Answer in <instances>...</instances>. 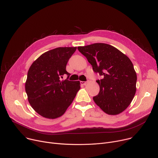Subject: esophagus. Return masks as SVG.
Masks as SVG:
<instances>
[{"instance_id": "obj_1", "label": "esophagus", "mask_w": 158, "mask_h": 158, "mask_svg": "<svg viewBox=\"0 0 158 158\" xmlns=\"http://www.w3.org/2000/svg\"><path fill=\"white\" fill-rule=\"evenodd\" d=\"M87 82V81H80V83H81V85H86Z\"/></svg>"}]
</instances>
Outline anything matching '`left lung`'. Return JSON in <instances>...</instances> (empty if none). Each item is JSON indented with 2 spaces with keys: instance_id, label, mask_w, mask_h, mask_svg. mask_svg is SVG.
I'll return each instance as SVG.
<instances>
[{
  "instance_id": "8db88e82",
  "label": "left lung",
  "mask_w": 158,
  "mask_h": 158,
  "mask_svg": "<svg viewBox=\"0 0 158 158\" xmlns=\"http://www.w3.org/2000/svg\"><path fill=\"white\" fill-rule=\"evenodd\" d=\"M78 50L87 59L96 73L100 90L93 97L96 104L107 114L123 112L132 101L137 77L133 64L126 55L105 43L78 46Z\"/></svg>"
}]
</instances>
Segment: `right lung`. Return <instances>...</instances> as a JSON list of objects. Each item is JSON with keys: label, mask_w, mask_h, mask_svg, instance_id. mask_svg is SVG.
I'll return each mask as SVG.
<instances>
[{"label": "right lung", "mask_w": 158, "mask_h": 158, "mask_svg": "<svg viewBox=\"0 0 158 158\" xmlns=\"http://www.w3.org/2000/svg\"><path fill=\"white\" fill-rule=\"evenodd\" d=\"M77 47H59L42 54L31 66L25 82V92L32 108L48 118L62 116L80 89L79 81H69L66 71L69 59ZM64 74L68 78H60Z\"/></svg>", "instance_id": "obj_1"}]
</instances>
